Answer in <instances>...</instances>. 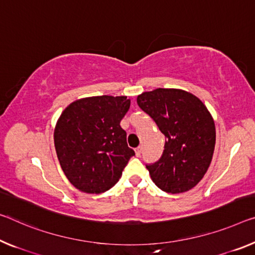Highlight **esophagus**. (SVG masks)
Listing matches in <instances>:
<instances>
[{
	"instance_id": "obj_1",
	"label": "esophagus",
	"mask_w": 255,
	"mask_h": 255,
	"mask_svg": "<svg viewBox=\"0 0 255 255\" xmlns=\"http://www.w3.org/2000/svg\"><path fill=\"white\" fill-rule=\"evenodd\" d=\"M135 155L138 156V157H140V155H141V151H142V148L141 147H138V148H135Z\"/></svg>"
}]
</instances>
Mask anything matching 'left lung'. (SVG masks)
<instances>
[{"instance_id": "left-lung-1", "label": "left lung", "mask_w": 255, "mask_h": 255, "mask_svg": "<svg viewBox=\"0 0 255 255\" xmlns=\"http://www.w3.org/2000/svg\"><path fill=\"white\" fill-rule=\"evenodd\" d=\"M165 135L158 162L147 165L156 186L170 194L186 193L204 177L215 146L214 120L206 106L181 89H155L136 97Z\"/></svg>"}]
</instances>
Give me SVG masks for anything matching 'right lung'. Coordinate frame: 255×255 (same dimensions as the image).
Here are the masks:
<instances>
[{
  "label": "right lung",
  "instance_id": "obj_1",
  "mask_svg": "<svg viewBox=\"0 0 255 255\" xmlns=\"http://www.w3.org/2000/svg\"><path fill=\"white\" fill-rule=\"evenodd\" d=\"M127 96L81 98L69 104L54 128V147L69 182L87 194L115 186L134 151L121 121L130 108Z\"/></svg>",
  "mask_w": 255,
  "mask_h": 255
}]
</instances>
